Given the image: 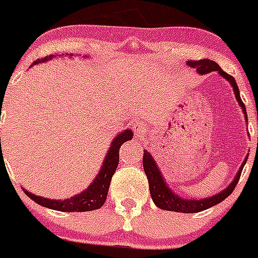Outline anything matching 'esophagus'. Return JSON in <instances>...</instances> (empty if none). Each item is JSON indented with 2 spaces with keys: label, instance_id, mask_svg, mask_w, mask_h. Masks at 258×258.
<instances>
[{
  "label": "esophagus",
  "instance_id": "esophagus-1",
  "mask_svg": "<svg viewBox=\"0 0 258 258\" xmlns=\"http://www.w3.org/2000/svg\"><path fill=\"white\" fill-rule=\"evenodd\" d=\"M137 133H142V131H141V127H139V129H137Z\"/></svg>",
  "mask_w": 258,
  "mask_h": 258
}]
</instances>
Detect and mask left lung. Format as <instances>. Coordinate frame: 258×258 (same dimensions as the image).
<instances>
[{"instance_id":"left-lung-1","label":"left lung","mask_w":258,"mask_h":258,"mask_svg":"<svg viewBox=\"0 0 258 258\" xmlns=\"http://www.w3.org/2000/svg\"><path fill=\"white\" fill-rule=\"evenodd\" d=\"M187 64L190 67L195 68L196 72L200 73V75H207L210 72H218L223 78L228 81V82L232 85L233 91H234L235 97H237V101L239 104V106L242 107V111L244 112V117H246L247 121V114H246V106H244L243 101L241 99V95H239V90H238V86L235 83V80L230 75L225 73L219 66L215 62L210 59H200V60H187ZM247 158L243 161L242 166L238 170L237 175H235L234 180L228 185V187H225L224 190L220 191L219 194L214 196H210V198L200 199V200H192V199H182L178 195H176L175 192H172L170 187L167 186L164 178L162 177V173L159 171L158 166L154 162V158L152 157V154L149 152L144 151L143 154V168L144 172H146L147 178H148L149 183V192H151L152 200L154 201V204L162 210H170V212H177V213H199L203 212L205 209H209V208L214 207V205L219 204L220 201H223L224 199H227L230 194L233 192V190L235 188V185L238 183V180L241 177L242 170H243V166L246 164Z\"/></svg>"}]
</instances>
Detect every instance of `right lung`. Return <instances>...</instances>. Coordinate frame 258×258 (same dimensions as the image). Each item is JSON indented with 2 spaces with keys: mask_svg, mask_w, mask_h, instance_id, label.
Listing matches in <instances>:
<instances>
[{
  "mask_svg": "<svg viewBox=\"0 0 258 258\" xmlns=\"http://www.w3.org/2000/svg\"><path fill=\"white\" fill-rule=\"evenodd\" d=\"M51 58H53V55L44 57L41 59H36L34 62V64L46 62V60L51 59ZM132 138H133V132L131 129H126V131L121 132V133L115 137L114 141L111 142V146H110L109 151H107L106 157H105L101 170L99 171V175L96 176L94 182L91 183L85 191L78 194V195L72 196L70 199H64V200H55V199H46L38 195H34V194L29 192L26 190L24 191H25V194L31 200L35 201L36 204L53 210L72 213L91 212V210L100 209L104 205L105 200H106L107 191H109L110 182H111V177L115 173V171H116L117 164H119L120 147L126 141H131Z\"/></svg>",
  "mask_w": 258,
  "mask_h": 258,
  "instance_id": "obj_1",
  "label": "right lung"
}]
</instances>
